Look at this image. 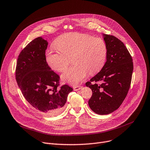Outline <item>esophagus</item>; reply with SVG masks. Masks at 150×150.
Wrapping results in <instances>:
<instances>
[{
    "instance_id": "1",
    "label": "esophagus",
    "mask_w": 150,
    "mask_h": 150,
    "mask_svg": "<svg viewBox=\"0 0 150 150\" xmlns=\"http://www.w3.org/2000/svg\"><path fill=\"white\" fill-rule=\"evenodd\" d=\"M82 86H79H79H75V87H73V90L74 91H78V90L82 89Z\"/></svg>"
}]
</instances>
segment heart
<instances>
[{"mask_svg": "<svg viewBox=\"0 0 150 150\" xmlns=\"http://www.w3.org/2000/svg\"><path fill=\"white\" fill-rule=\"evenodd\" d=\"M54 45L46 51V60L53 70L63 72L72 57L74 66L69 68L62 77L71 85H76L87 76L93 74L104 65L108 56V46L100 37L78 32L63 34L57 38Z\"/></svg>", "mask_w": 150, "mask_h": 150, "instance_id": "b5f03b06", "label": "heart"}]
</instances>
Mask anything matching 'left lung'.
<instances>
[{
	"label": "left lung",
	"instance_id": "1",
	"mask_svg": "<svg viewBox=\"0 0 150 150\" xmlns=\"http://www.w3.org/2000/svg\"><path fill=\"white\" fill-rule=\"evenodd\" d=\"M108 46L106 62L99 72L85 85L92 90L90 109L99 115L109 114L121 105L130 88L133 71L131 54L123 42L103 34Z\"/></svg>",
	"mask_w": 150,
	"mask_h": 150
}]
</instances>
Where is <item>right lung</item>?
Instances as JSON below:
<instances>
[{"instance_id":"1","label":"right lung","mask_w":150,"mask_h":150,"mask_svg":"<svg viewBox=\"0 0 150 150\" xmlns=\"http://www.w3.org/2000/svg\"><path fill=\"white\" fill-rule=\"evenodd\" d=\"M47 40L38 37L28 43L18 56L16 79L26 100L45 115L59 113L73 88L68 85L59 86V76L46 60Z\"/></svg>"}]
</instances>
